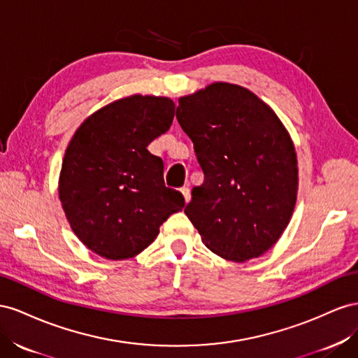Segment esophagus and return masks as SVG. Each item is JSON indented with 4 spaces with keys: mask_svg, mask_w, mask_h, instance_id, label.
<instances>
[{
    "mask_svg": "<svg viewBox=\"0 0 358 358\" xmlns=\"http://www.w3.org/2000/svg\"><path fill=\"white\" fill-rule=\"evenodd\" d=\"M180 192L182 193V196H185V201L189 202L190 201V189L189 187H181Z\"/></svg>",
    "mask_w": 358,
    "mask_h": 358,
    "instance_id": "esophagus-1",
    "label": "esophagus"
}]
</instances>
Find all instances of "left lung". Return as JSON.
Instances as JSON below:
<instances>
[{"instance_id": "8db88e82", "label": "left lung", "mask_w": 358, "mask_h": 358, "mask_svg": "<svg viewBox=\"0 0 358 358\" xmlns=\"http://www.w3.org/2000/svg\"><path fill=\"white\" fill-rule=\"evenodd\" d=\"M177 120L203 171L186 216L220 258H259L287 229L297 201V152L288 130L257 94L228 83L180 97Z\"/></svg>"}]
</instances>
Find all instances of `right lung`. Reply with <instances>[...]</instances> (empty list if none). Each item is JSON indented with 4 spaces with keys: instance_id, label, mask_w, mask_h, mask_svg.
I'll use <instances>...</instances> for the list:
<instances>
[{
    "instance_id": "right-lung-1",
    "label": "right lung",
    "mask_w": 358,
    "mask_h": 358,
    "mask_svg": "<svg viewBox=\"0 0 358 358\" xmlns=\"http://www.w3.org/2000/svg\"><path fill=\"white\" fill-rule=\"evenodd\" d=\"M173 115L169 97L134 94L96 110L70 139L58 195L71 231L99 257H136L185 207L181 193L165 186L162 159L147 150Z\"/></svg>"
}]
</instances>
